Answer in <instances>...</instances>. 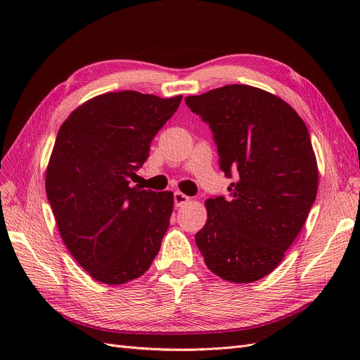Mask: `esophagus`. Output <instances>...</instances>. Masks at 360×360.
Instances as JSON below:
<instances>
[{"label":"esophagus","mask_w":360,"mask_h":360,"mask_svg":"<svg viewBox=\"0 0 360 360\" xmlns=\"http://www.w3.org/2000/svg\"><path fill=\"white\" fill-rule=\"evenodd\" d=\"M191 198L188 197V195H184L183 192L180 191H176L174 192V204H176V207H181L183 204H186Z\"/></svg>","instance_id":"34e87169"}]
</instances>
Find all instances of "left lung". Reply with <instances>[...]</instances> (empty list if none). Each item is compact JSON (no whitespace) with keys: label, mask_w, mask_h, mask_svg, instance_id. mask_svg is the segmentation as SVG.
Instances as JSON below:
<instances>
[{"label":"left lung","mask_w":360,"mask_h":360,"mask_svg":"<svg viewBox=\"0 0 360 360\" xmlns=\"http://www.w3.org/2000/svg\"><path fill=\"white\" fill-rule=\"evenodd\" d=\"M186 105L209 123L230 197L205 201L195 234L205 266L236 284L267 276L284 259L319 191V167L307 124L281 97L233 84Z\"/></svg>","instance_id":"left-lung-1"}]
</instances>
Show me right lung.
Returning a JSON list of instances; mask_svg holds the SVG:
<instances>
[{"label": "right lung", "instance_id": "1", "mask_svg": "<svg viewBox=\"0 0 360 360\" xmlns=\"http://www.w3.org/2000/svg\"><path fill=\"white\" fill-rule=\"evenodd\" d=\"M181 99L99 94L76 108L58 130L46 167L48 200L69 252L103 284L139 278L159 252L174 193L129 183Z\"/></svg>", "mask_w": 360, "mask_h": 360}]
</instances>
